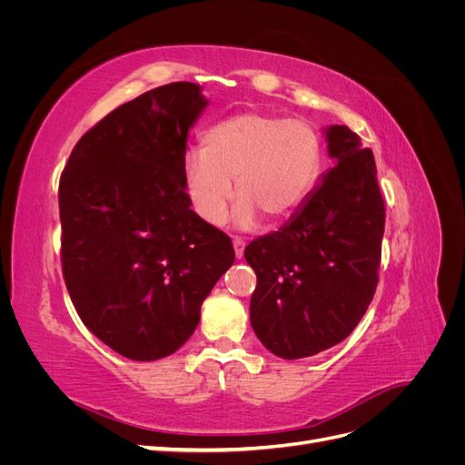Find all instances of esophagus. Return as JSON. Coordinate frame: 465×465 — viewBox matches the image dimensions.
<instances>
[{"label":"esophagus","mask_w":465,"mask_h":465,"mask_svg":"<svg viewBox=\"0 0 465 465\" xmlns=\"http://www.w3.org/2000/svg\"><path fill=\"white\" fill-rule=\"evenodd\" d=\"M232 246H234V254H236V258L238 260H241L242 256H244V241H242V238H238V236H234L232 238Z\"/></svg>","instance_id":"esophagus-1"}]
</instances>
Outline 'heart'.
<instances>
[{
  "mask_svg": "<svg viewBox=\"0 0 465 465\" xmlns=\"http://www.w3.org/2000/svg\"><path fill=\"white\" fill-rule=\"evenodd\" d=\"M323 168V143L311 122L241 112L202 135V151L182 163L186 195L203 223L221 224L236 195V221L289 219L311 198Z\"/></svg>",
  "mask_w": 465,
  "mask_h": 465,
  "instance_id": "obj_1",
  "label": "heart"
}]
</instances>
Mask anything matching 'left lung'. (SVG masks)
<instances>
[{
	"label": "left lung",
	"instance_id": "1",
	"mask_svg": "<svg viewBox=\"0 0 465 465\" xmlns=\"http://www.w3.org/2000/svg\"><path fill=\"white\" fill-rule=\"evenodd\" d=\"M326 139L335 166L287 224L244 250L258 277L252 328L281 359L343 341L378 285L386 205L374 154L347 125H331Z\"/></svg>",
	"mask_w": 465,
	"mask_h": 465
}]
</instances>
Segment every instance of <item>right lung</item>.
<instances>
[{"instance_id":"add662e5","label":"right lung","mask_w":465,"mask_h":465,"mask_svg":"<svg viewBox=\"0 0 465 465\" xmlns=\"http://www.w3.org/2000/svg\"><path fill=\"white\" fill-rule=\"evenodd\" d=\"M207 101L168 83L112 110L60 178L62 272L83 323L132 361L173 355L234 262L231 238L190 209L188 130Z\"/></svg>"}]
</instances>
